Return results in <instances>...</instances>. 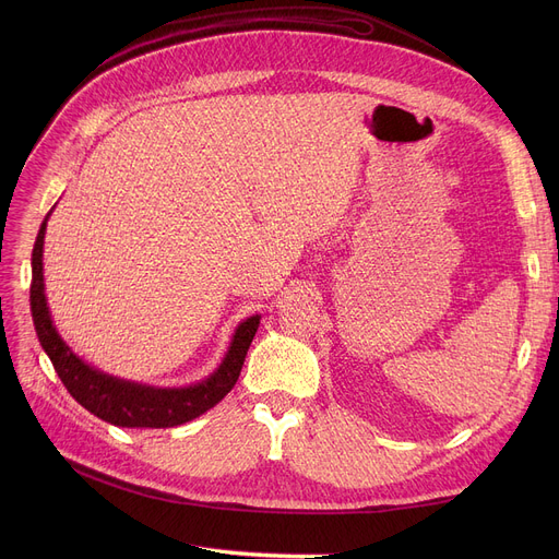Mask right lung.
<instances>
[{"mask_svg":"<svg viewBox=\"0 0 559 559\" xmlns=\"http://www.w3.org/2000/svg\"><path fill=\"white\" fill-rule=\"evenodd\" d=\"M47 219L43 222L32 253V314L38 340L49 356L66 390L87 413L122 428H174L197 419L205 409L217 405L238 383L247 350L258 331L260 317H249L233 335L230 348L219 369L203 383L183 390H156L138 383H127L106 376L81 362L56 333L43 283V242Z\"/></svg>","mask_w":559,"mask_h":559,"instance_id":"obj_1","label":"right lung"}]
</instances>
